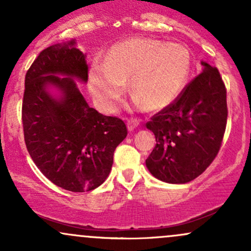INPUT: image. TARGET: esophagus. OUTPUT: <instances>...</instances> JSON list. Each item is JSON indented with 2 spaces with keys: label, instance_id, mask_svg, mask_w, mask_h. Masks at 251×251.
Wrapping results in <instances>:
<instances>
[{
  "label": "esophagus",
  "instance_id": "1",
  "mask_svg": "<svg viewBox=\"0 0 251 251\" xmlns=\"http://www.w3.org/2000/svg\"><path fill=\"white\" fill-rule=\"evenodd\" d=\"M139 125V122H138L137 119H131V120H128L127 122V128H128V131H133V129L137 127V126Z\"/></svg>",
  "mask_w": 251,
  "mask_h": 251
}]
</instances>
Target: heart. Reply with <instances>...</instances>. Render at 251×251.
<instances>
[{"mask_svg":"<svg viewBox=\"0 0 251 251\" xmlns=\"http://www.w3.org/2000/svg\"><path fill=\"white\" fill-rule=\"evenodd\" d=\"M191 53L185 46L158 40L128 39L114 45L105 61L96 59L88 71L91 93L100 108L114 111L126 89L145 107L159 109L175 101L188 83Z\"/></svg>","mask_w":251,"mask_h":251,"instance_id":"obj_1","label":"heart"}]
</instances>
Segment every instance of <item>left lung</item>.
<instances>
[{"label": "left lung", "mask_w": 251, "mask_h": 251, "mask_svg": "<svg viewBox=\"0 0 251 251\" xmlns=\"http://www.w3.org/2000/svg\"><path fill=\"white\" fill-rule=\"evenodd\" d=\"M201 66L203 72L177 99L146 123L157 142L146 166L165 183L194 180L221 149L227 118L226 89L217 68L204 61Z\"/></svg>", "instance_id": "1"}]
</instances>
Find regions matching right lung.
<instances>
[{
    "mask_svg": "<svg viewBox=\"0 0 251 251\" xmlns=\"http://www.w3.org/2000/svg\"><path fill=\"white\" fill-rule=\"evenodd\" d=\"M75 40L43 50L25 74L22 102L25 142L51 183L72 192L100 186L111 172L114 150L127 135L122 119L89 107L76 86L87 82L86 55ZM56 89L54 96L50 89Z\"/></svg>",
    "mask_w": 251,
    "mask_h": 251,
    "instance_id": "add662e5",
    "label": "right lung"
}]
</instances>
